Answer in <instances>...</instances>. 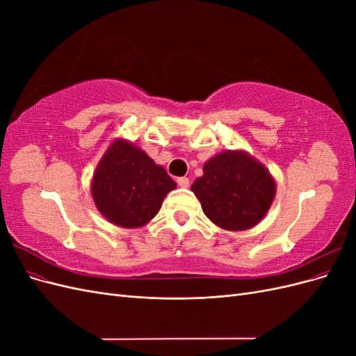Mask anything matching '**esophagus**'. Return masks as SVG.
<instances>
[{"label": "esophagus", "mask_w": 356, "mask_h": 356, "mask_svg": "<svg viewBox=\"0 0 356 356\" xmlns=\"http://www.w3.org/2000/svg\"><path fill=\"white\" fill-rule=\"evenodd\" d=\"M177 182H178V186H179V187H182V188H187V187L190 186V181H188V178H187V177H181V178H178V179H177Z\"/></svg>", "instance_id": "1"}]
</instances>
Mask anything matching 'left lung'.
Instances as JSON below:
<instances>
[{
    "mask_svg": "<svg viewBox=\"0 0 356 356\" xmlns=\"http://www.w3.org/2000/svg\"><path fill=\"white\" fill-rule=\"evenodd\" d=\"M191 191L215 225L241 232L264 218L276 196V181L250 153L227 149L203 165V175L193 182Z\"/></svg>",
    "mask_w": 356,
    "mask_h": 356,
    "instance_id": "8db88e82",
    "label": "left lung"
}]
</instances>
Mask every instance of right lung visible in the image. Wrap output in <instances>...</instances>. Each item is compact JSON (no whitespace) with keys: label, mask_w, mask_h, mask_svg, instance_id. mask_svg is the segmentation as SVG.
<instances>
[{"label":"right lung","mask_w":356,"mask_h":356,"mask_svg":"<svg viewBox=\"0 0 356 356\" xmlns=\"http://www.w3.org/2000/svg\"><path fill=\"white\" fill-rule=\"evenodd\" d=\"M175 188L177 182L165 168L124 138H115L106 148L90 184L96 209L124 229L148 224Z\"/></svg>","instance_id":"right-lung-1"}]
</instances>
